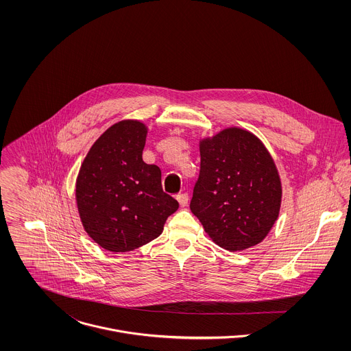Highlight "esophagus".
<instances>
[{
    "instance_id": "34e87169",
    "label": "esophagus",
    "mask_w": 351,
    "mask_h": 351,
    "mask_svg": "<svg viewBox=\"0 0 351 351\" xmlns=\"http://www.w3.org/2000/svg\"><path fill=\"white\" fill-rule=\"evenodd\" d=\"M177 201L180 204L181 208H185L188 205V201H189V196L186 193H182V195H178L177 196Z\"/></svg>"
}]
</instances>
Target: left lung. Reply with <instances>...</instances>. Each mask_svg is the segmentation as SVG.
Wrapping results in <instances>:
<instances>
[{"label": "left lung", "mask_w": 351, "mask_h": 351, "mask_svg": "<svg viewBox=\"0 0 351 351\" xmlns=\"http://www.w3.org/2000/svg\"><path fill=\"white\" fill-rule=\"evenodd\" d=\"M199 149L192 213L219 247L235 252L256 246L281 208L282 185L273 156L258 136L239 127L201 138Z\"/></svg>", "instance_id": "obj_1"}]
</instances>
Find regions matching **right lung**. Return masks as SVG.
<instances>
[{"label": "right lung", "mask_w": 351, "mask_h": 351, "mask_svg": "<svg viewBox=\"0 0 351 351\" xmlns=\"http://www.w3.org/2000/svg\"><path fill=\"white\" fill-rule=\"evenodd\" d=\"M147 132L139 120L114 123L93 143L78 171L80 219L104 250L127 252L147 245L178 209L162 191L160 169L143 162Z\"/></svg>", "instance_id": "right-lung-1"}]
</instances>
